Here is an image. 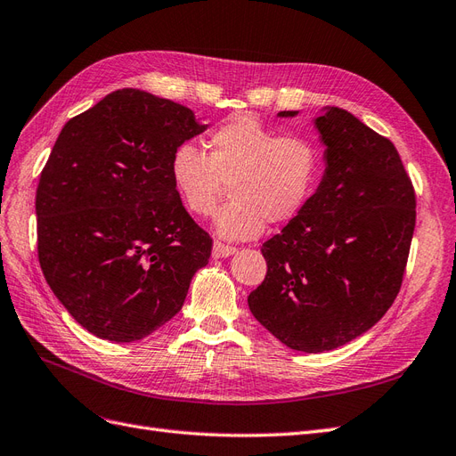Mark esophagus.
<instances>
[{
    "instance_id": "esophagus-1",
    "label": "esophagus",
    "mask_w": 456,
    "mask_h": 456,
    "mask_svg": "<svg viewBox=\"0 0 456 456\" xmlns=\"http://www.w3.org/2000/svg\"><path fill=\"white\" fill-rule=\"evenodd\" d=\"M237 252V248H232V246H227V244H221V242H214V248H212V256L216 259L219 257H229Z\"/></svg>"
}]
</instances>
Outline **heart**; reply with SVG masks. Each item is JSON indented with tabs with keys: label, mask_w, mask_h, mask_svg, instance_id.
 Instances as JSON below:
<instances>
[{
	"label": "heart",
	"mask_w": 456,
	"mask_h": 456,
	"mask_svg": "<svg viewBox=\"0 0 456 456\" xmlns=\"http://www.w3.org/2000/svg\"><path fill=\"white\" fill-rule=\"evenodd\" d=\"M206 154L181 142L170 156L177 197L194 216H210L225 185L231 202L217 212L214 229L229 240L262 235L265 224L294 219L314 194L322 159L314 141L281 135L252 116H239L214 129Z\"/></svg>",
	"instance_id": "heart-1"
}]
</instances>
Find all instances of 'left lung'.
I'll return each mask as SVG.
<instances>
[{
  "label": "left lung",
  "mask_w": 456,
  "mask_h": 456,
  "mask_svg": "<svg viewBox=\"0 0 456 456\" xmlns=\"http://www.w3.org/2000/svg\"><path fill=\"white\" fill-rule=\"evenodd\" d=\"M314 124L324 145L322 179L262 246L267 275L248 296L252 315L304 354L340 347L386 315L416 221L414 189L392 141L338 107H324Z\"/></svg>",
  "instance_id": "left-lung-1"
}]
</instances>
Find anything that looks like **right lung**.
<instances>
[{"instance_id": "1", "label": "right lung", "mask_w": 456, "mask_h": 456, "mask_svg": "<svg viewBox=\"0 0 456 456\" xmlns=\"http://www.w3.org/2000/svg\"><path fill=\"white\" fill-rule=\"evenodd\" d=\"M194 112L118 89L64 124L36 192L37 257L57 300L101 340L135 342L183 307L212 254L172 185Z\"/></svg>"}]
</instances>
